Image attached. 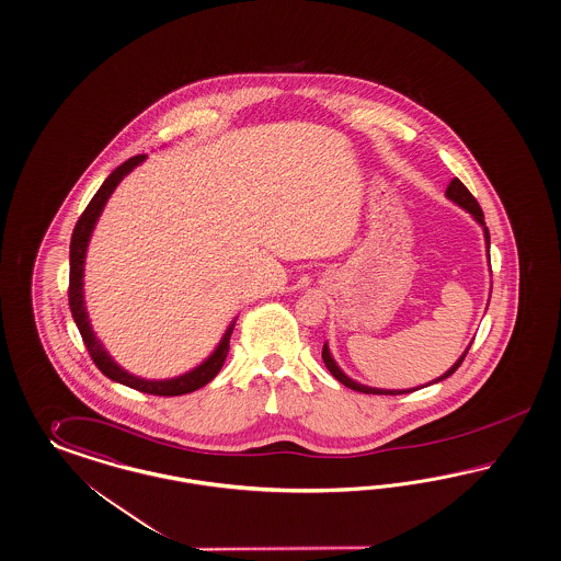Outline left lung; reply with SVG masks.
<instances>
[{
  "label": "left lung",
  "mask_w": 561,
  "mask_h": 561,
  "mask_svg": "<svg viewBox=\"0 0 561 561\" xmlns=\"http://www.w3.org/2000/svg\"><path fill=\"white\" fill-rule=\"evenodd\" d=\"M445 196L451 201V203H456L458 207H462L463 211L470 213L472 217H474V221L483 228L484 233V244H486V256H489V244H491V238H489V228H486V224H484V215L483 209H481V205L477 203V198L470 194V191L463 186L462 182L458 180V178H454L451 182H449V186H447V191H445ZM491 263V261H489ZM489 307V305H486ZM472 346V342L468 344V348ZM468 348L463 350L462 356L451 365V368H447L442 377H437L435 381H428V386L431 383H439V381H444L447 379L451 373H456V368L462 365L463 356L468 354ZM323 363H325V367L329 368V373L342 383V386L350 387V389H354V391H360V393H389V396H398V393H410V391H416V389H421V387H414V389H379V387H368L363 386V383H358V381H354V379H350L348 375L340 368V365L335 363V358L331 356V352H329L328 342L323 344Z\"/></svg>",
  "instance_id": "left-lung-1"
}]
</instances>
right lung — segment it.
I'll return each instance as SVG.
<instances>
[{
  "instance_id": "add662e5",
  "label": "right lung",
  "mask_w": 561,
  "mask_h": 561,
  "mask_svg": "<svg viewBox=\"0 0 561 561\" xmlns=\"http://www.w3.org/2000/svg\"><path fill=\"white\" fill-rule=\"evenodd\" d=\"M145 159H147V154H136V157H130L128 161H124L122 165H117L116 170L105 178V182L101 184L98 194L91 198V203L80 215L77 228L72 232V240H70V290H68V300H70L72 319H75L78 331L82 335V342L89 350L93 363L98 365L99 370L105 377H110L112 381L122 383V386L138 389L142 393L182 396V393H191V391L207 386L211 379H215V375L221 370L224 363H226V356H228V350H230V337H232L236 319L226 329L217 348L213 350L211 354L198 367H194L193 370H188L184 375L172 377V379H142V377H136L133 373H128L126 368L119 367L116 360L112 358V354L103 348L101 340H98L95 331L91 328L89 312L84 307V282H82V277H84V259H87L91 233L95 230V224H98L99 217L103 213V207L107 205V198L116 191L117 184L124 180V175L130 174L136 165H140Z\"/></svg>"
}]
</instances>
